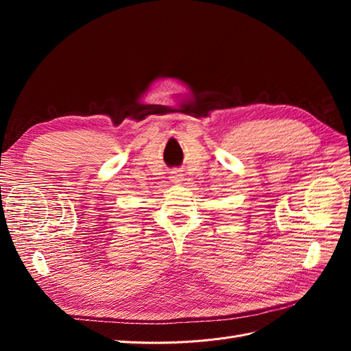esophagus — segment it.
Wrapping results in <instances>:
<instances>
[{"instance_id": "obj_1", "label": "esophagus", "mask_w": 351, "mask_h": 351, "mask_svg": "<svg viewBox=\"0 0 351 351\" xmlns=\"http://www.w3.org/2000/svg\"><path fill=\"white\" fill-rule=\"evenodd\" d=\"M171 180H173L174 183H180V182H183V176H182V174H178V173H173Z\"/></svg>"}]
</instances>
